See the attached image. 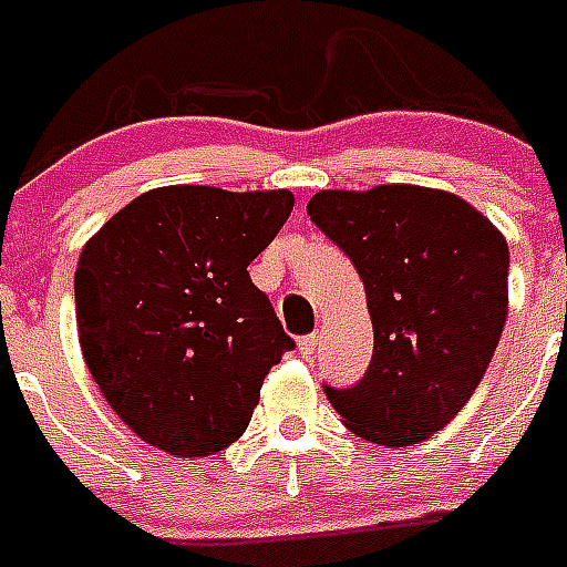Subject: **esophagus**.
Masks as SVG:
<instances>
[{
    "instance_id": "esophagus-1",
    "label": "esophagus",
    "mask_w": 567,
    "mask_h": 567,
    "mask_svg": "<svg viewBox=\"0 0 567 567\" xmlns=\"http://www.w3.org/2000/svg\"><path fill=\"white\" fill-rule=\"evenodd\" d=\"M316 348H319V337H316V333H307V337L298 339V351L305 357L316 354Z\"/></svg>"
}]
</instances>
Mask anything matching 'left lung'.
Wrapping results in <instances>:
<instances>
[{
	"label": "left lung",
	"mask_w": 567,
	"mask_h": 567,
	"mask_svg": "<svg viewBox=\"0 0 567 567\" xmlns=\"http://www.w3.org/2000/svg\"><path fill=\"white\" fill-rule=\"evenodd\" d=\"M307 213L360 271L374 328L365 374L324 395L357 436L415 445L468 404L495 357L509 246L468 202L412 184L324 189Z\"/></svg>",
	"instance_id": "8db88e82"
}]
</instances>
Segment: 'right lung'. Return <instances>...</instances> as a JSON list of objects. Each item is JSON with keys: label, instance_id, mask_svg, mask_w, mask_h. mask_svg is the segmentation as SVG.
I'll list each match as a JSON object with an SVG mask.
<instances>
[{"label": "right lung", "instance_id": "right-lung-1", "mask_svg": "<svg viewBox=\"0 0 567 567\" xmlns=\"http://www.w3.org/2000/svg\"><path fill=\"white\" fill-rule=\"evenodd\" d=\"M292 205L287 189L161 187L84 246L81 351L104 401L143 442L207 456L246 433L262 378L296 348L248 262Z\"/></svg>", "mask_w": 567, "mask_h": 567}]
</instances>
